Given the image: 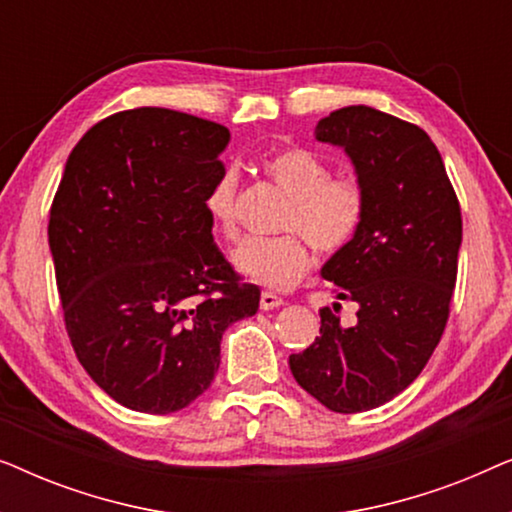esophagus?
Here are the masks:
<instances>
[{
    "label": "esophagus",
    "mask_w": 512,
    "mask_h": 512,
    "mask_svg": "<svg viewBox=\"0 0 512 512\" xmlns=\"http://www.w3.org/2000/svg\"><path fill=\"white\" fill-rule=\"evenodd\" d=\"M284 305V298H279V296H275V293L272 291H263L261 293V310H275V307H282Z\"/></svg>",
    "instance_id": "esophagus-1"
}]
</instances>
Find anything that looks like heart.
I'll return each instance as SVG.
<instances>
[{
  "mask_svg": "<svg viewBox=\"0 0 512 512\" xmlns=\"http://www.w3.org/2000/svg\"><path fill=\"white\" fill-rule=\"evenodd\" d=\"M261 172L286 193L279 228L272 237H249L235 249L233 263L251 282L272 291L296 286L310 270V247L335 256L356 240L366 221L368 193L352 174H331V165L305 146L270 153ZM237 174L221 170L205 195L209 221L221 235H237Z\"/></svg>",
  "mask_w": 512,
  "mask_h": 512,
  "instance_id": "b5f03b06",
  "label": "heart"
}]
</instances>
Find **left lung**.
Listing matches in <instances>:
<instances>
[{"label": "left lung", "instance_id": "obj_1", "mask_svg": "<svg viewBox=\"0 0 512 512\" xmlns=\"http://www.w3.org/2000/svg\"><path fill=\"white\" fill-rule=\"evenodd\" d=\"M317 139L342 146L368 193L356 240L324 268L340 303L321 310L319 338L291 354L296 382L328 410L384 405L415 382L443 338L457 284L461 207L443 158L422 128L373 107L321 118Z\"/></svg>", "mask_w": 512, "mask_h": 512}]
</instances>
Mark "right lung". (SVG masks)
Instances as JSON below:
<instances>
[{
  "label": "right lung",
  "instance_id": "obj_1",
  "mask_svg": "<svg viewBox=\"0 0 512 512\" xmlns=\"http://www.w3.org/2000/svg\"><path fill=\"white\" fill-rule=\"evenodd\" d=\"M228 139L139 107L102 118L67 158L48 216L62 317L86 373L130 410L167 415L205 394L223 331L258 310L205 209Z\"/></svg>",
  "mask_w": 512,
  "mask_h": 512
}]
</instances>
